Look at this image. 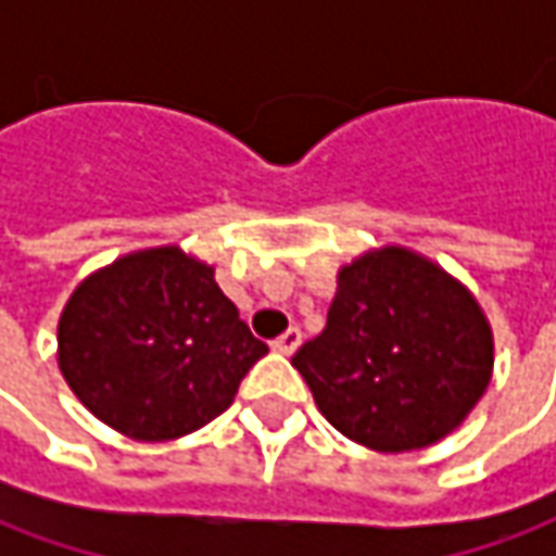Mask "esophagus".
<instances>
[{
	"label": "esophagus",
	"mask_w": 556,
	"mask_h": 556,
	"mask_svg": "<svg viewBox=\"0 0 556 556\" xmlns=\"http://www.w3.org/2000/svg\"><path fill=\"white\" fill-rule=\"evenodd\" d=\"M300 343H303V331H300V328H288V331L281 333V337L271 343V350L281 355H290V353H296V346H300Z\"/></svg>",
	"instance_id": "1"
}]
</instances>
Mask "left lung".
I'll return each instance as SVG.
<instances>
[{
  "label": "left lung",
  "mask_w": 556,
  "mask_h": 556,
  "mask_svg": "<svg viewBox=\"0 0 556 556\" xmlns=\"http://www.w3.org/2000/svg\"><path fill=\"white\" fill-rule=\"evenodd\" d=\"M343 437L412 452L448 437L492 374V331L455 278L402 247L340 271L328 325L293 355Z\"/></svg>",
  "instance_id": "obj_1"
}]
</instances>
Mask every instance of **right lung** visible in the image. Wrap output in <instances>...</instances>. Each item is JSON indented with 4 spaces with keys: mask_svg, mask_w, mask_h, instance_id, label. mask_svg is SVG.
Returning <instances> with one entry per match:
<instances>
[{
    "mask_svg": "<svg viewBox=\"0 0 556 556\" xmlns=\"http://www.w3.org/2000/svg\"><path fill=\"white\" fill-rule=\"evenodd\" d=\"M266 353L213 268L179 247L96 271L58 325V365L76 399L119 433L151 442L223 415Z\"/></svg>",
    "mask_w": 556,
    "mask_h": 556,
    "instance_id": "add662e5",
    "label": "right lung"
}]
</instances>
